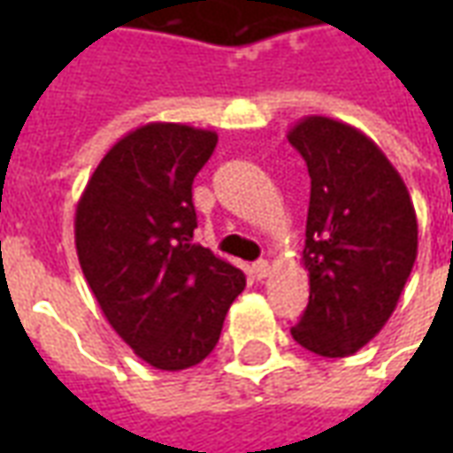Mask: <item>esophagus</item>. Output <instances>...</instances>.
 <instances>
[{
	"label": "esophagus",
	"instance_id": "obj_1",
	"mask_svg": "<svg viewBox=\"0 0 453 453\" xmlns=\"http://www.w3.org/2000/svg\"><path fill=\"white\" fill-rule=\"evenodd\" d=\"M269 272H272V265H269L266 259H259V262H255V266H252V274H255L257 279H266Z\"/></svg>",
	"mask_w": 453,
	"mask_h": 453
}]
</instances>
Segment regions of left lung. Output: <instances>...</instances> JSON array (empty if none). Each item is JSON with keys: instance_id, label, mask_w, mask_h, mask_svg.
I'll list each match as a JSON object with an SVG mask.
<instances>
[{"instance_id": "1", "label": "left lung", "mask_w": 453, "mask_h": 453, "mask_svg": "<svg viewBox=\"0 0 453 453\" xmlns=\"http://www.w3.org/2000/svg\"><path fill=\"white\" fill-rule=\"evenodd\" d=\"M288 142L311 174L303 250L311 296L291 334L313 354L349 357L398 305L418 257L415 206L395 167L361 130L305 116Z\"/></svg>"}]
</instances>
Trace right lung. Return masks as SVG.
Segmentation results:
<instances>
[{
    "label": "right lung",
    "instance_id": "obj_1",
    "mask_svg": "<svg viewBox=\"0 0 453 453\" xmlns=\"http://www.w3.org/2000/svg\"><path fill=\"white\" fill-rule=\"evenodd\" d=\"M213 130L148 123L113 145L87 181L74 245L102 313L140 359L181 371L218 344L245 274L194 242L191 184Z\"/></svg>",
    "mask_w": 453,
    "mask_h": 453
}]
</instances>
